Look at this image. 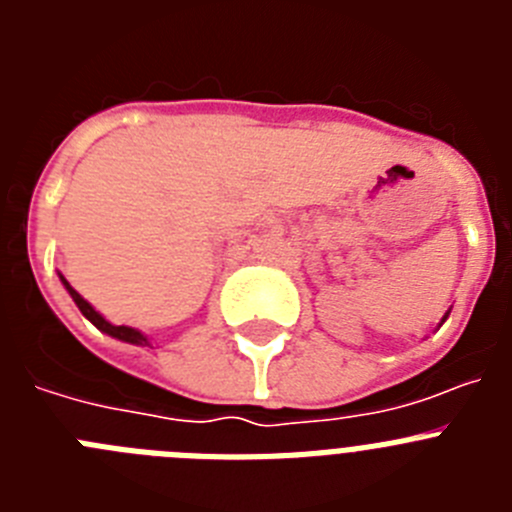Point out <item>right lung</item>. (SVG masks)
Returning a JSON list of instances; mask_svg holds the SVG:
<instances>
[{"mask_svg": "<svg viewBox=\"0 0 512 512\" xmlns=\"http://www.w3.org/2000/svg\"><path fill=\"white\" fill-rule=\"evenodd\" d=\"M61 282L66 284V289H69V295L74 297V302H76V305H79V310L84 312V318L92 320V323L97 325L99 330H104V333H107V336L120 338V341L135 343V346H143V343H148V341H146V336H143V333H138V330H135V328H128V325H112V323H107V320H104L102 315H99V312L94 310V307L89 305V302L84 300V297H81L79 292H76V289L71 287L69 282H66V279L61 277Z\"/></svg>", "mask_w": 512, "mask_h": 512, "instance_id": "add662e5", "label": "right lung"}]
</instances>
